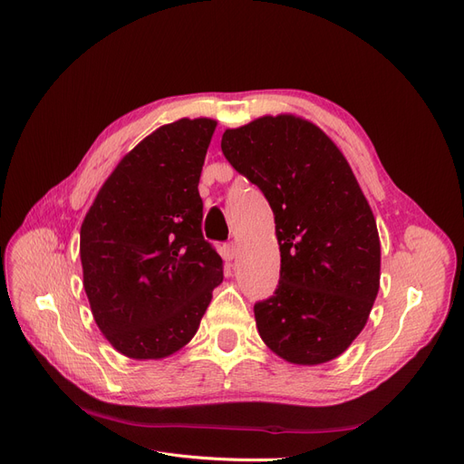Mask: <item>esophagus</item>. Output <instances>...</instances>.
<instances>
[{"instance_id":"34e87169","label":"esophagus","mask_w":464,"mask_h":464,"mask_svg":"<svg viewBox=\"0 0 464 464\" xmlns=\"http://www.w3.org/2000/svg\"><path fill=\"white\" fill-rule=\"evenodd\" d=\"M237 249H240V244H237L236 240L228 242V244H227V256H228L230 259H234V257L237 256Z\"/></svg>"}]
</instances>
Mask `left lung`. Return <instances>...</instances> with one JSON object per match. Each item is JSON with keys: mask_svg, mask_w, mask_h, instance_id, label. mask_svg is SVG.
I'll return each instance as SVG.
<instances>
[{"mask_svg": "<svg viewBox=\"0 0 464 464\" xmlns=\"http://www.w3.org/2000/svg\"><path fill=\"white\" fill-rule=\"evenodd\" d=\"M220 147L275 215L280 280L254 307L259 336L296 366L339 358L366 327L382 276L375 217L353 168L325 131L294 114L227 130Z\"/></svg>", "mask_w": 464, "mask_h": 464, "instance_id": "left-lung-1", "label": "left lung"}]
</instances>
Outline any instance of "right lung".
Returning <instances> with one entry per match:
<instances>
[{"label": "right lung", "instance_id": "obj_1", "mask_svg": "<svg viewBox=\"0 0 464 464\" xmlns=\"http://www.w3.org/2000/svg\"><path fill=\"white\" fill-rule=\"evenodd\" d=\"M210 118L160 125L118 162L81 224V265L98 329L120 354L162 360L184 348L222 283L201 232L199 178Z\"/></svg>", "mask_w": 464, "mask_h": 464}]
</instances>
